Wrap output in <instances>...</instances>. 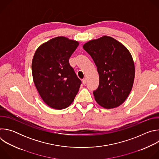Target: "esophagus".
Masks as SVG:
<instances>
[{
	"mask_svg": "<svg viewBox=\"0 0 159 159\" xmlns=\"http://www.w3.org/2000/svg\"><path fill=\"white\" fill-rule=\"evenodd\" d=\"M86 79H82V84H84V85H85V84H86Z\"/></svg>",
	"mask_w": 159,
	"mask_h": 159,
	"instance_id": "34e87169",
	"label": "esophagus"
}]
</instances>
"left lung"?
Returning <instances> with one entry per match:
<instances>
[{
  "label": "left lung",
  "mask_w": 159,
  "mask_h": 159,
  "mask_svg": "<svg viewBox=\"0 0 159 159\" xmlns=\"http://www.w3.org/2000/svg\"><path fill=\"white\" fill-rule=\"evenodd\" d=\"M83 48L92 57L99 75V86L93 91L96 102L107 109L120 106L134 82V65L130 53L121 43L107 36L86 43Z\"/></svg>",
  "instance_id": "obj_1"
}]
</instances>
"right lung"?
I'll list each match as a JSON object with an SVG mask.
<instances>
[{
  "label": "right lung",
  "mask_w": 159,
  "mask_h": 159,
  "mask_svg": "<svg viewBox=\"0 0 159 159\" xmlns=\"http://www.w3.org/2000/svg\"><path fill=\"white\" fill-rule=\"evenodd\" d=\"M79 43L60 36L37 49L32 61L34 83L43 101L55 109L70 106L76 96L81 80L69 60Z\"/></svg>",
  "instance_id": "right-lung-1"
}]
</instances>
